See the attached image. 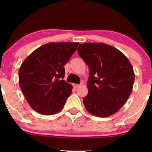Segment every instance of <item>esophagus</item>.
<instances>
[{
	"label": "esophagus",
	"mask_w": 152,
	"mask_h": 152,
	"mask_svg": "<svg viewBox=\"0 0 152 152\" xmlns=\"http://www.w3.org/2000/svg\"><path fill=\"white\" fill-rule=\"evenodd\" d=\"M79 86H80L79 84H74V88H78V87H79Z\"/></svg>",
	"instance_id": "obj_1"
}]
</instances>
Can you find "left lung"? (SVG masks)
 <instances>
[{
  "label": "left lung",
  "mask_w": 152,
  "mask_h": 152,
  "mask_svg": "<svg viewBox=\"0 0 152 152\" xmlns=\"http://www.w3.org/2000/svg\"><path fill=\"white\" fill-rule=\"evenodd\" d=\"M77 50L90 71L88 95L83 99L86 111L99 117L116 113L132 91V64L119 50L104 43H84Z\"/></svg>",
  "instance_id": "left-lung-1"
}]
</instances>
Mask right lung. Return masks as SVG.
I'll return each instance as SVG.
<instances>
[{
	"label": "right lung",
	"mask_w": 152,
	"mask_h": 152,
	"mask_svg": "<svg viewBox=\"0 0 152 152\" xmlns=\"http://www.w3.org/2000/svg\"><path fill=\"white\" fill-rule=\"evenodd\" d=\"M78 42L48 43L33 51L19 69V85L34 111L53 115L63 109L72 85L63 80L64 66L76 52Z\"/></svg>",
	"instance_id": "right-lung-1"
}]
</instances>
